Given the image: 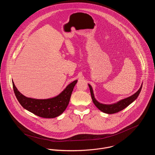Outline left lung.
<instances>
[{"label": "left lung", "mask_w": 155, "mask_h": 155, "mask_svg": "<svg viewBox=\"0 0 155 155\" xmlns=\"http://www.w3.org/2000/svg\"><path fill=\"white\" fill-rule=\"evenodd\" d=\"M88 86L90 88V91L92 101H93V102H94V104L97 106V107L100 110H101L102 112H103L104 113L112 114H115V113H117V112H118L122 110L123 109H124L127 106H128L131 103H133L139 96L140 92L141 91V89H142V84L140 88L139 89V90L136 93H135V94L134 95H133L132 96H131L128 98H127L125 99H123L115 104H110V105L103 104H101V103H100L99 102H98L94 97V91H93L91 86L90 84H88Z\"/></svg>", "instance_id": "obj_1"}]
</instances>
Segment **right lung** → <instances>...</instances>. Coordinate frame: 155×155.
I'll use <instances>...</instances> for the list:
<instances>
[{
    "label": "right lung",
    "mask_w": 155,
    "mask_h": 155,
    "mask_svg": "<svg viewBox=\"0 0 155 155\" xmlns=\"http://www.w3.org/2000/svg\"><path fill=\"white\" fill-rule=\"evenodd\" d=\"M78 81L70 84L67 88L56 97L46 100H37L27 98L18 90L14 82L13 87L16 97L21 105L27 110L43 118H51L59 116L67 107L73 88Z\"/></svg>",
    "instance_id": "add662e5"
}]
</instances>
